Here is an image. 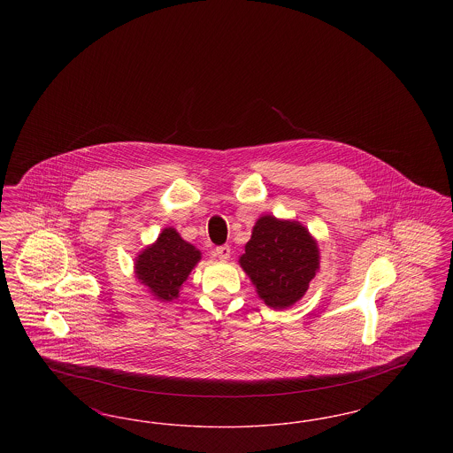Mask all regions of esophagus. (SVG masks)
Listing matches in <instances>:
<instances>
[{
    "mask_svg": "<svg viewBox=\"0 0 453 453\" xmlns=\"http://www.w3.org/2000/svg\"><path fill=\"white\" fill-rule=\"evenodd\" d=\"M214 255H216L217 258L220 259L229 258V257H231V246H227V244H224V246H219V248H216Z\"/></svg>",
    "mask_w": 453,
    "mask_h": 453,
    "instance_id": "34e87169",
    "label": "esophagus"
}]
</instances>
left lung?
I'll use <instances>...</instances> for the list:
<instances>
[{
	"mask_svg": "<svg viewBox=\"0 0 453 453\" xmlns=\"http://www.w3.org/2000/svg\"><path fill=\"white\" fill-rule=\"evenodd\" d=\"M257 287L259 299L272 309L301 301L319 270L316 239L297 220L261 216L239 258Z\"/></svg>",
	"mask_w": 453,
	"mask_h": 453,
	"instance_id": "1",
	"label": "left lung"
}]
</instances>
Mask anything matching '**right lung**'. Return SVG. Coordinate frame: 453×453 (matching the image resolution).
Instances as JSON below:
<instances>
[{
	"instance_id": "add662e5",
	"label": "right lung",
	"mask_w": 453,
	"mask_h": 453,
	"mask_svg": "<svg viewBox=\"0 0 453 453\" xmlns=\"http://www.w3.org/2000/svg\"><path fill=\"white\" fill-rule=\"evenodd\" d=\"M200 258L202 253L194 244L181 239L176 229L166 227L151 246L137 255L135 277L157 301L172 302Z\"/></svg>"
}]
</instances>
